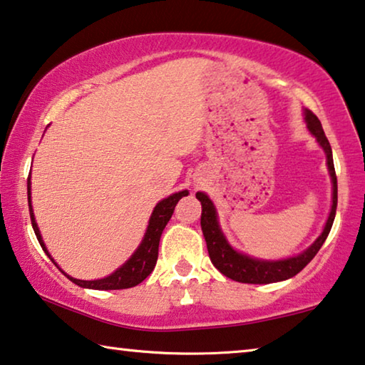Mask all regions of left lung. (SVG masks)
Masks as SVG:
<instances>
[{
  "mask_svg": "<svg viewBox=\"0 0 365 365\" xmlns=\"http://www.w3.org/2000/svg\"><path fill=\"white\" fill-rule=\"evenodd\" d=\"M304 120L309 133L315 138L327 155V167L329 178H331V210H329L322 234L302 253L281 259H263L235 250L229 244L227 237H225L221 225H219L216 206H214L210 196L203 192L196 193V198L201 201V230H203L211 263L224 276L230 277V279L245 282V284H269V282H279L289 279V277H294L312 262V258L317 255L322 245L325 244L329 230H331L338 205V182L336 173H334L331 146H329L325 131L322 128L320 120L307 108H304Z\"/></svg>",
  "mask_w": 365,
  "mask_h": 365,
  "instance_id": "8db88e82",
  "label": "left lung"
}]
</instances>
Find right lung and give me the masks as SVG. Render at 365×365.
Segmentation results:
<instances>
[{"label": "right lung", "mask_w": 365, "mask_h": 365, "mask_svg": "<svg viewBox=\"0 0 365 365\" xmlns=\"http://www.w3.org/2000/svg\"><path fill=\"white\" fill-rule=\"evenodd\" d=\"M31 175L27 178V200H29V212H31V221H32V227L34 232L37 235V240L40 247L43 248V252L47 253L48 258L53 262L58 269L65 274L69 281H73L74 284H78L81 287L86 289H96V291H113V289H128V287H135L143 282L146 277L153 273L155 262H158V255H159V242H160V235L164 232L167 222L170 221L173 210H175V205L178 203V200H182L183 196L188 195V190H182V192H177L167 198L160 200L155 207L153 210L151 217H149L146 232H144V237L141 240V244L138 245V248L133 252V255L126 259V262L113 271L112 274H108L102 279H94V281H83V279H76V277L66 274L63 271L58 263L47 250V245L42 239V234H40L38 225L36 222V216H34V210H32V198H31Z\"/></svg>", "instance_id": "right-lung-1"}]
</instances>
